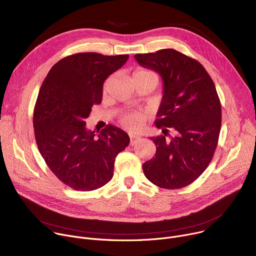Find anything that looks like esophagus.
I'll list each match as a JSON object with an SVG mask.
<instances>
[{
	"mask_svg": "<svg viewBox=\"0 0 256 256\" xmlns=\"http://www.w3.org/2000/svg\"><path fill=\"white\" fill-rule=\"evenodd\" d=\"M130 144H132V146H134V144L136 142V140L140 138V136H132V134H130Z\"/></svg>",
	"mask_w": 256,
	"mask_h": 256,
	"instance_id": "esophagus-1",
	"label": "esophagus"
}]
</instances>
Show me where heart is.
Segmentation results:
<instances>
[{
    "mask_svg": "<svg viewBox=\"0 0 256 256\" xmlns=\"http://www.w3.org/2000/svg\"><path fill=\"white\" fill-rule=\"evenodd\" d=\"M154 74L153 72L147 70V68H140L138 70H136L132 74V80L142 78L144 76H147V75H151ZM112 78H108L104 84V90H106L110 84ZM146 120V114L144 112H128L122 118H120V122L122 124V126L130 132H138L142 128V126L144 124Z\"/></svg>",
    "mask_w": 256,
    "mask_h": 256,
    "instance_id": "obj_1",
    "label": "heart"
}]
</instances>
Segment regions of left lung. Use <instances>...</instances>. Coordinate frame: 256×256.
I'll return each instance as SVG.
<instances>
[{"label": "left lung", "instance_id": "1", "mask_svg": "<svg viewBox=\"0 0 256 256\" xmlns=\"http://www.w3.org/2000/svg\"><path fill=\"white\" fill-rule=\"evenodd\" d=\"M134 58L163 79L155 122L163 134L150 138L157 150L142 164L144 176L161 188L188 186L206 169L218 144L222 109L216 86L200 62L175 50L138 54Z\"/></svg>", "mask_w": 256, "mask_h": 256}]
</instances>
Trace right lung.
I'll return each instance as SVG.
<instances>
[{
	"label": "right lung",
	"instance_id": "add662e5",
	"mask_svg": "<svg viewBox=\"0 0 256 256\" xmlns=\"http://www.w3.org/2000/svg\"><path fill=\"white\" fill-rule=\"evenodd\" d=\"M128 54L80 52L58 60L46 77L33 112L38 150L52 172L68 188L90 192L114 176L118 154L130 144L122 130L108 124L98 136L86 118L102 101L103 83Z\"/></svg>",
	"mask_w": 256,
	"mask_h": 256
}]
</instances>
